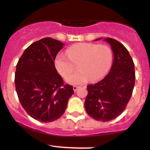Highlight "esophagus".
<instances>
[{"mask_svg": "<svg viewBox=\"0 0 150 150\" xmlns=\"http://www.w3.org/2000/svg\"><path fill=\"white\" fill-rule=\"evenodd\" d=\"M72 88H73L74 91H76L77 90H78V88H79V86H73V87H72Z\"/></svg>", "mask_w": 150, "mask_h": 150, "instance_id": "obj_1", "label": "esophagus"}]
</instances>
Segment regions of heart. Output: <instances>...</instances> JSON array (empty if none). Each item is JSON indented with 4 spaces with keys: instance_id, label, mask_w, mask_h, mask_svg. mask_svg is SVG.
<instances>
[{
    "instance_id": "b5f03b06",
    "label": "heart",
    "mask_w": 150,
    "mask_h": 150,
    "mask_svg": "<svg viewBox=\"0 0 150 150\" xmlns=\"http://www.w3.org/2000/svg\"><path fill=\"white\" fill-rule=\"evenodd\" d=\"M112 54L108 46L93 43H80L70 46L65 54H59L54 60L57 72L62 77L69 76L78 64V71L66 79L72 85L85 83L89 79H101L110 69Z\"/></svg>"
}]
</instances>
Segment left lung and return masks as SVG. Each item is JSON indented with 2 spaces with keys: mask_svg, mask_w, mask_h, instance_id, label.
Returning a JSON list of instances; mask_svg holds the SVG:
<instances>
[{
  "mask_svg": "<svg viewBox=\"0 0 150 150\" xmlns=\"http://www.w3.org/2000/svg\"><path fill=\"white\" fill-rule=\"evenodd\" d=\"M104 40L111 46L114 56L112 65L104 79L87 86L84 105L88 115L107 122L116 118L126 107L135 84V70L132 58L121 43L110 38Z\"/></svg>",
  "mask_w": 150,
  "mask_h": 150,
  "instance_id": "8db88e82",
  "label": "left lung"
}]
</instances>
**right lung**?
<instances>
[{
    "mask_svg": "<svg viewBox=\"0 0 150 150\" xmlns=\"http://www.w3.org/2000/svg\"><path fill=\"white\" fill-rule=\"evenodd\" d=\"M64 45L51 38L38 40L25 50L16 64L14 82L19 102L29 115L40 122L59 118L74 93L54 65Z\"/></svg>",
    "mask_w": 150,
    "mask_h": 150,
    "instance_id": "add662e5",
    "label": "right lung"
}]
</instances>
